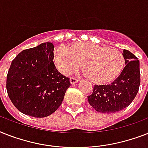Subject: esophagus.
I'll return each instance as SVG.
<instances>
[{
	"label": "esophagus",
	"mask_w": 148,
	"mask_h": 148,
	"mask_svg": "<svg viewBox=\"0 0 148 148\" xmlns=\"http://www.w3.org/2000/svg\"><path fill=\"white\" fill-rule=\"evenodd\" d=\"M79 81V79L76 77H71L70 79V82L71 84H75L76 83H77Z\"/></svg>",
	"instance_id": "esophagus-1"
}]
</instances>
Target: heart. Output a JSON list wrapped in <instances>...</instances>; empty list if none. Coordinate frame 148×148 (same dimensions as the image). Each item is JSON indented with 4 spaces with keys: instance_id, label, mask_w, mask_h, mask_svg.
Here are the masks:
<instances>
[{
    "instance_id": "b5f03b06",
    "label": "heart",
    "mask_w": 148,
    "mask_h": 148,
    "mask_svg": "<svg viewBox=\"0 0 148 148\" xmlns=\"http://www.w3.org/2000/svg\"><path fill=\"white\" fill-rule=\"evenodd\" d=\"M56 67L64 74L83 68L90 80L97 84L111 81L119 75L124 66V56L115 49L92 43L77 44L69 49L61 46L55 51Z\"/></svg>"
}]
</instances>
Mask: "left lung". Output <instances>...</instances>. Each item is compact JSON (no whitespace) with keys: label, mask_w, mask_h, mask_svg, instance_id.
<instances>
[{"label":"left lung","mask_w":148,"mask_h":148,"mask_svg":"<svg viewBox=\"0 0 148 148\" xmlns=\"http://www.w3.org/2000/svg\"><path fill=\"white\" fill-rule=\"evenodd\" d=\"M124 69L116 80L109 84L94 85L93 93L87 97L89 103L96 111L113 113L130 105L140 86V63L131 51L124 49Z\"/></svg>","instance_id":"obj_1"}]
</instances>
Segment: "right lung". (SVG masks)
Masks as SVG:
<instances>
[{"label":"right lung","mask_w":148,"mask_h":148,"mask_svg":"<svg viewBox=\"0 0 148 148\" xmlns=\"http://www.w3.org/2000/svg\"><path fill=\"white\" fill-rule=\"evenodd\" d=\"M54 45L42 43L23 50L13 60L7 76V90L22 113L44 118L55 112L71 86L54 64Z\"/></svg>","instance_id":"obj_1"}]
</instances>
